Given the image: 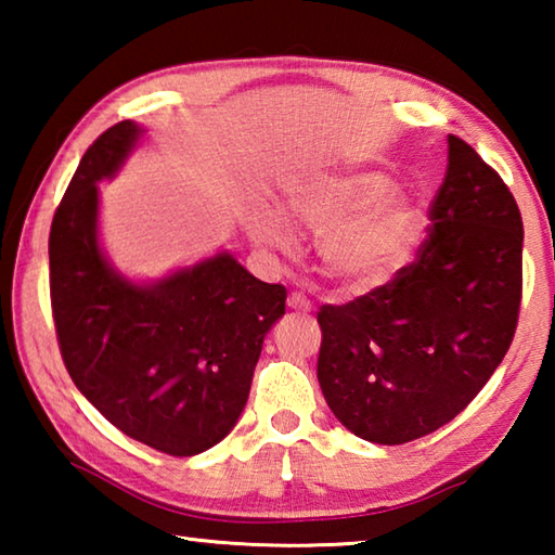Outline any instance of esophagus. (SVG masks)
Returning <instances> with one entry per match:
<instances>
[{
	"mask_svg": "<svg viewBox=\"0 0 555 555\" xmlns=\"http://www.w3.org/2000/svg\"><path fill=\"white\" fill-rule=\"evenodd\" d=\"M286 306L296 313H311V300H308L304 294H296V291L294 294H288Z\"/></svg>",
	"mask_w": 555,
	"mask_h": 555,
	"instance_id": "esophagus-1",
	"label": "esophagus"
}]
</instances>
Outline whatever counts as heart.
Wrapping results in <instances>:
<instances>
[{"mask_svg":"<svg viewBox=\"0 0 555 555\" xmlns=\"http://www.w3.org/2000/svg\"><path fill=\"white\" fill-rule=\"evenodd\" d=\"M397 193V181L382 171L321 173L284 193V210L318 240L321 259L347 291L387 286L416 255L426 218L421 205ZM251 240L264 247L291 249L294 234L271 212L247 220Z\"/></svg>","mask_w":555,"mask_h":555,"instance_id":"1","label":"heart"}]
</instances>
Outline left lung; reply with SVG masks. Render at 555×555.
I'll return each mask as SVG.
<instances>
[{
  "label": "left lung",
  "mask_w": 555,
  "mask_h": 555,
  "mask_svg": "<svg viewBox=\"0 0 555 555\" xmlns=\"http://www.w3.org/2000/svg\"><path fill=\"white\" fill-rule=\"evenodd\" d=\"M418 259L345 306H323L318 382L357 438L401 446L453 421L500 367L521 304L514 195L460 137Z\"/></svg>",
  "instance_id": "left-lung-1"
}]
</instances>
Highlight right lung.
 Listing matches in <instances>:
<instances>
[{"instance_id": "1", "label": "right lung", "mask_w": 555, "mask_h": 555, "mask_svg": "<svg viewBox=\"0 0 555 555\" xmlns=\"http://www.w3.org/2000/svg\"><path fill=\"white\" fill-rule=\"evenodd\" d=\"M142 137L144 127L125 119L82 156L51 224V306L82 397L125 436L188 457L237 424L264 337L286 313V288L251 276L230 251L156 281L109 264L98 183Z\"/></svg>"}]
</instances>
